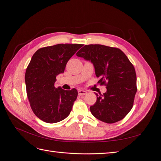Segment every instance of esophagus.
<instances>
[{"mask_svg": "<svg viewBox=\"0 0 161 161\" xmlns=\"http://www.w3.org/2000/svg\"><path fill=\"white\" fill-rule=\"evenodd\" d=\"M86 93H87L86 91H83V90H79V91H78V94H79V95H80V96L85 95Z\"/></svg>", "mask_w": 161, "mask_h": 161, "instance_id": "esophagus-1", "label": "esophagus"}]
</instances>
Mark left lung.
<instances>
[{
    "label": "left lung",
    "mask_w": 161,
    "mask_h": 161,
    "mask_svg": "<svg viewBox=\"0 0 161 161\" xmlns=\"http://www.w3.org/2000/svg\"><path fill=\"white\" fill-rule=\"evenodd\" d=\"M76 56L93 64L98 83L107 88L103 95L96 93L97 101L90 107L92 115L108 124L124 119L137 91L135 69L128 57L119 48L100 44L85 45Z\"/></svg>",
    "instance_id": "8db88e82"
}]
</instances>
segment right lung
Instances as JSON below:
<instances>
[{"label":"right lung","instance_id":"obj_1","mask_svg":"<svg viewBox=\"0 0 161 161\" xmlns=\"http://www.w3.org/2000/svg\"><path fill=\"white\" fill-rule=\"evenodd\" d=\"M82 44L65 43L47 46L33 55L25 72L27 95L37 118L53 124L69 115L78 92L56 88V76L63 73L68 61Z\"/></svg>","mask_w":161,"mask_h":161}]
</instances>
